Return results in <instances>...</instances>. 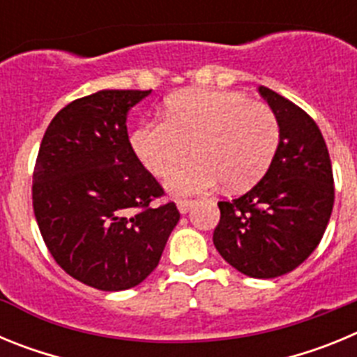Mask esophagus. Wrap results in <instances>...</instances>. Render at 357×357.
I'll use <instances>...</instances> for the list:
<instances>
[{
  "label": "esophagus",
  "mask_w": 357,
  "mask_h": 357,
  "mask_svg": "<svg viewBox=\"0 0 357 357\" xmlns=\"http://www.w3.org/2000/svg\"><path fill=\"white\" fill-rule=\"evenodd\" d=\"M195 202L193 200H176V207H178V211H181L182 214L188 213L189 209H191V206H193Z\"/></svg>",
  "instance_id": "obj_1"
}]
</instances>
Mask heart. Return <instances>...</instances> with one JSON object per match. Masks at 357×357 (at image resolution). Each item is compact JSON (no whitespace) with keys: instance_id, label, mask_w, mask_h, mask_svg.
Listing matches in <instances>:
<instances>
[{"instance_id":"obj_1","label":"heart","mask_w":357,"mask_h":357,"mask_svg":"<svg viewBox=\"0 0 357 357\" xmlns=\"http://www.w3.org/2000/svg\"><path fill=\"white\" fill-rule=\"evenodd\" d=\"M280 141L279 119L266 103L234 91L189 89L166 103V119H150L132 135L144 168L168 175L173 195L211 191L223 181L229 191L250 188L268 172Z\"/></svg>"}]
</instances>
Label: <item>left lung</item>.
I'll use <instances>...</instances> for the list:
<instances>
[{
    "label": "left lung",
    "instance_id": "obj_1",
    "mask_svg": "<svg viewBox=\"0 0 357 357\" xmlns=\"http://www.w3.org/2000/svg\"><path fill=\"white\" fill-rule=\"evenodd\" d=\"M279 119L280 141L264 176L243 197L218 202L213 241L223 259L255 279L295 270L318 247L334 204L333 166L314 119L259 87Z\"/></svg>",
    "mask_w": 357,
    "mask_h": 357
}]
</instances>
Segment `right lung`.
<instances>
[{
  "mask_svg": "<svg viewBox=\"0 0 357 357\" xmlns=\"http://www.w3.org/2000/svg\"><path fill=\"white\" fill-rule=\"evenodd\" d=\"M150 91H98L56 112L33 168L31 200L50 254L73 279L102 291L143 282L181 220L135 155L127 112Z\"/></svg>",
  "mask_w": 357,
  "mask_h": 357,
  "instance_id": "obj_1",
  "label": "right lung"
}]
</instances>
